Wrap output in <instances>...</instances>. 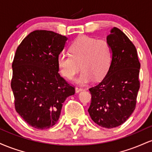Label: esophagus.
<instances>
[{
  "label": "esophagus",
  "instance_id": "obj_1",
  "mask_svg": "<svg viewBox=\"0 0 152 152\" xmlns=\"http://www.w3.org/2000/svg\"><path fill=\"white\" fill-rule=\"evenodd\" d=\"M75 90H76V93H79V92L82 91H83L84 89L83 88H81V87H76Z\"/></svg>",
  "mask_w": 152,
  "mask_h": 152
}]
</instances>
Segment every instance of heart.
<instances>
[{
  "mask_svg": "<svg viewBox=\"0 0 152 152\" xmlns=\"http://www.w3.org/2000/svg\"><path fill=\"white\" fill-rule=\"evenodd\" d=\"M69 52L70 54L58 56V71L64 77L72 80L81 66L83 71L76 79L80 84L89 83L94 78H104L111 66L112 51L106 40L81 36L71 43Z\"/></svg>",
  "mask_w": 152,
  "mask_h": 152,
  "instance_id": "heart-1",
  "label": "heart"
}]
</instances>
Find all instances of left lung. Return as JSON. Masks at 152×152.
<instances>
[{"label":"left lung","instance_id":"8db88e82","mask_svg":"<svg viewBox=\"0 0 152 152\" xmlns=\"http://www.w3.org/2000/svg\"><path fill=\"white\" fill-rule=\"evenodd\" d=\"M106 41L112 51L111 66L102 81L89 88L88 111L99 126L111 129L124 123L135 109L140 63L134 45L120 29L113 28Z\"/></svg>","mask_w":152,"mask_h":152}]
</instances>
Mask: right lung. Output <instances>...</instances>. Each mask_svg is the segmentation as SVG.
<instances>
[{
    "mask_svg": "<svg viewBox=\"0 0 152 152\" xmlns=\"http://www.w3.org/2000/svg\"><path fill=\"white\" fill-rule=\"evenodd\" d=\"M67 40L53 31H34L15 52L11 80L15 108L35 129H47L55 125L63 103L75 94L74 87L58 74L57 66Z\"/></svg>",
    "mask_w": 152,
    "mask_h": 152,
    "instance_id": "1",
    "label": "right lung"
}]
</instances>
